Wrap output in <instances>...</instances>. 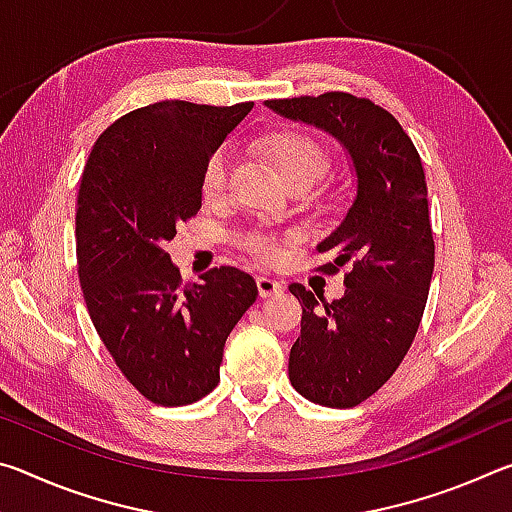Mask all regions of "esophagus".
I'll return each instance as SVG.
<instances>
[{
	"instance_id": "1",
	"label": "esophagus",
	"mask_w": 512,
	"mask_h": 512,
	"mask_svg": "<svg viewBox=\"0 0 512 512\" xmlns=\"http://www.w3.org/2000/svg\"><path fill=\"white\" fill-rule=\"evenodd\" d=\"M257 289H259V296L262 298H273V296H280V293L284 291L282 282L273 280V277H257Z\"/></svg>"
}]
</instances>
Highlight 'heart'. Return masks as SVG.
Instances as JSON below:
<instances>
[{
    "label": "heart",
    "instance_id": "1",
    "mask_svg": "<svg viewBox=\"0 0 512 512\" xmlns=\"http://www.w3.org/2000/svg\"><path fill=\"white\" fill-rule=\"evenodd\" d=\"M264 151L275 160L282 178L287 185L300 183V180H311L318 183L327 171V155L320 149V144L302 133H275L264 137ZM232 169V151L230 146L216 149L203 171V196L207 201H214L225 194ZM250 253H255L264 259H273L277 255V246L268 237H250L246 241Z\"/></svg>",
    "mask_w": 512,
    "mask_h": 512
}]
</instances>
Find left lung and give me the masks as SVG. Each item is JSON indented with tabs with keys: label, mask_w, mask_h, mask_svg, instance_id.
<instances>
[{
	"label": "left lung",
	"mask_w": 512,
	"mask_h": 512,
	"mask_svg": "<svg viewBox=\"0 0 512 512\" xmlns=\"http://www.w3.org/2000/svg\"><path fill=\"white\" fill-rule=\"evenodd\" d=\"M264 106L332 135L350 158L354 198L318 244L336 255L325 273L350 264L345 296L327 302L298 282L289 287L302 305L291 384L309 402L350 409L391 379L427 305L436 248L422 160L400 121L368 99L325 92Z\"/></svg>",
	"instance_id": "8db88e82"
}]
</instances>
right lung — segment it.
Listing matches in <instances>:
<instances>
[{"label": "right lung", "instance_id": "1", "mask_svg": "<svg viewBox=\"0 0 512 512\" xmlns=\"http://www.w3.org/2000/svg\"><path fill=\"white\" fill-rule=\"evenodd\" d=\"M255 103L160 101L117 119L94 144L76 210V259L90 318L146 400L183 406L219 384L223 345L257 300L235 266L183 284L164 241L203 203V171Z\"/></svg>", "mask_w": 512, "mask_h": 512}]
</instances>
